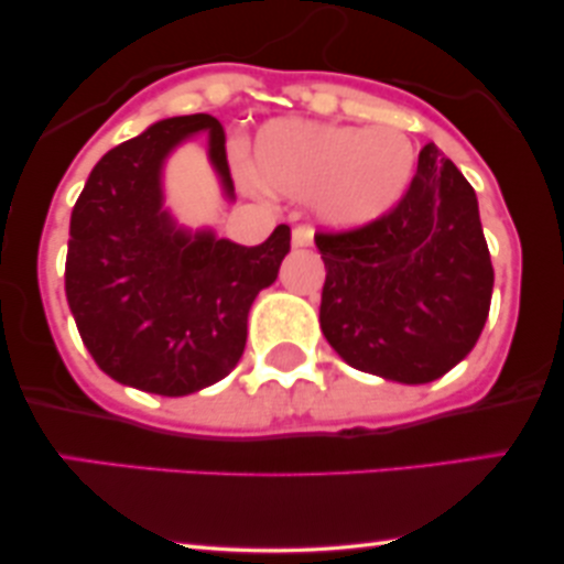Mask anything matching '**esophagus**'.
<instances>
[{"mask_svg":"<svg viewBox=\"0 0 564 564\" xmlns=\"http://www.w3.org/2000/svg\"><path fill=\"white\" fill-rule=\"evenodd\" d=\"M291 243H294V246H310V243H313V228H304V225L294 228V232H291Z\"/></svg>","mask_w":564,"mask_h":564,"instance_id":"34e87169","label":"esophagus"}]
</instances>
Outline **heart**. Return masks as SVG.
I'll list each match as a JSON object with an SVG mask.
<instances>
[{
    "label": "heart",
    "instance_id": "b5f03b06",
    "mask_svg": "<svg viewBox=\"0 0 564 564\" xmlns=\"http://www.w3.org/2000/svg\"><path fill=\"white\" fill-rule=\"evenodd\" d=\"M416 153L403 132L307 121H273L254 145L270 191L313 200L334 228H364L390 215L411 185Z\"/></svg>",
    "mask_w": 564,
    "mask_h": 564
}]
</instances>
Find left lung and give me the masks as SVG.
I'll list each match as a JSON object with an SVG mask.
<instances>
[{"label":"left lung","instance_id":"left-lung-1","mask_svg":"<svg viewBox=\"0 0 564 564\" xmlns=\"http://www.w3.org/2000/svg\"><path fill=\"white\" fill-rule=\"evenodd\" d=\"M321 328L358 371L403 384L448 373L480 339L494 294L475 187L424 145L405 196L364 228L315 232Z\"/></svg>","mask_w":564,"mask_h":564}]
</instances>
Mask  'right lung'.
Segmentation results:
<instances>
[{
	"instance_id": "obj_1",
	"label": "right lung",
	"mask_w": 564,
	"mask_h": 564,
	"mask_svg": "<svg viewBox=\"0 0 564 564\" xmlns=\"http://www.w3.org/2000/svg\"><path fill=\"white\" fill-rule=\"evenodd\" d=\"M232 198L225 129L215 116H174L95 164L70 212L66 296L84 347L108 377L180 398L225 379L241 360L254 296L278 278L291 230L260 246L193 236L172 223L161 166L193 132Z\"/></svg>"
}]
</instances>
